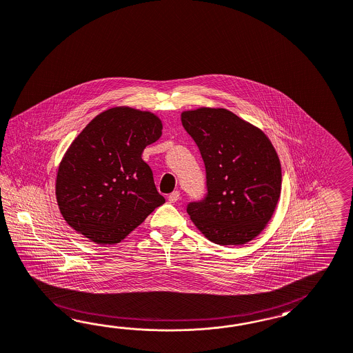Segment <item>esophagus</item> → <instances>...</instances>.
<instances>
[{"label": "esophagus", "mask_w": 353, "mask_h": 353, "mask_svg": "<svg viewBox=\"0 0 353 353\" xmlns=\"http://www.w3.org/2000/svg\"><path fill=\"white\" fill-rule=\"evenodd\" d=\"M180 196H181V194H180V192H173L172 194H170V196H168V199H170V202L171 203H176L179 199H180Z\"/></svg>", "instance_id": "obj_1"}]
</instances>
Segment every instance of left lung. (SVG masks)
<instances>
[{"label":"left lung","instance_id":"left-lung-1","mask_svg":"<svg viewBox=\"0 0 353 353\" xmlns=\"http://www.w3.org/2000/svg\"><path fill=\"white\" fill-rule=\"evenodd\" d=\"M201 150L208 194L188 205L196 229L220 246H242L272 220L282 189L277 151L267 134L226 108L182 111Z\"/></svg>","mask_w":353,"mask_h":353}]
</instances>
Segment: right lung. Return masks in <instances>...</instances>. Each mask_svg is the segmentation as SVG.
<instances>
[{"mask_svg": "<svg viewBox=\"0 0 353 353\" xmlns=\"http://www.w3.org/2000/svg\"><path fill=\"white\" fill-rule=\"evenodd\" d=\"M161 129L158 115L133 107L97 115L57 171L55 198L65 223L97 245H117L164 203L142 161Z\"/></svg>", "mask_w": 353, "mask_h": 353, "instance_id": "1", "label": "right lung"}]
</instances>
